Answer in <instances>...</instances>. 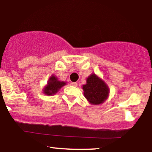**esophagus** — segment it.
Returning a JSON list of instances; mask_svg holds the SVG:
<instances>
[{"label":"esophagus","instance_id":"1","mask_svg":"<svg viewBox=\"0 0 152 152\" xmlns=\"http://www.w3.org/2000/svg\"><path fill=\"white\" fill-rule=\"evenodd\" d=\"M71 85L72 86L77 87V83H76V82H71Z\"/></svg>","mask_w":152,"mask_h":152}]
</instances>
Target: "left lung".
Listing matches in <instances>:
<instances>
[{"mask_svg":"<svg viewBox=\"0 0 152 152\" xmlns=\"http://www.w3.org/2000/svg\"><path fill=\"white\" fill-rule=\"evenodd\" d=\"M83 94L91 105H99L109 96L110 89L107 83L96 74L92 73L82 86Z\"/></svg>","mask_w":152,"mask_h":152,"instance_id":"1","label":"left lung"}]
</instances>
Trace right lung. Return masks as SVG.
<instances>
[{"label": "right lung", "instance_id": "add662e5", "mask_svg": "<svg viewBox=\"0 0 152 152\" xmlns=\"http://www.w3.org/2000/svg\"><path fill=\"white\" fill-rule=\"evenodd\" d=\"M66 84V81H60L56 75H52L47 81V85L43 88L44 94L48 96H52L56 94L61 87Z\"/></svg>", "mask_w": 152, "mask_h": 152}]
</instances>
